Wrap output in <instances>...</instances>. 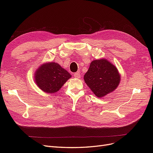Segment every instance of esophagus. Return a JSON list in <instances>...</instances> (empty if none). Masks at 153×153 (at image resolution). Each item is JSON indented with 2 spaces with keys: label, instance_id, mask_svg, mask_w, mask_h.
Masks as SVG:
<instances>
[{
  "label": "esophagus",
  "instance_id": "esophagus-1",
  "mask_svg": "<svg viewBox=\"0 0 153 153\" xmlns=\"http://www.w3.org/2000/svg\"><path fill=\"white\" fill-rule=\"evenodd\" d=\"M73 76L75 78H79L80 77V72H76L73 74Z\"/></svg>",
  "mask_w": 153,
  "mask_h": 153
}]
</instances>
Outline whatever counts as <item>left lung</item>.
<instances>
[{
    "label": "left lung",
    "mask_w": 153,
    "mask_h": 153,
    "mask_svg": "<svg viewBox=\"0 0 153 153\" xmlns=\"http://www.w3.org/2000/svg\"><path fill=\"white\" fill-rule=\"evenodd\" d=\"M84 81L98 98H103L117 89L121 75L117 68L107 59L94 60L84 76Z\"/></svg>",
    "instance_id": "1"
}]
</instances>
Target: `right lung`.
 Segmentation results:
<instances>
[{
	"label": "right lung",
	"mask_w": 153,
	"mask_h": 153,
	"mask_svg": "<svg viewBox=\"0 0 153 153\" xmlns=\"http://www.w3.org/2000/svg\"><path fill=\"white\" fill-rule=\"evenodd\" d=\"M71 77L70 74L58 63L48 62L36 69L34 79L41 91L47 93H55Z\"/></svg>",
	"instance_id": "add662e5"
}]
</instances>
